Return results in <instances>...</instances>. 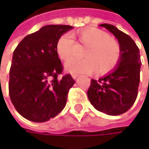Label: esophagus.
I'll return each mask as SVG.
<instances>
[{"label": "esophagus", "mask_w": 149, "mask_h": 149, "mask_svg": "<svg viewBox=\"0 0 149 149\" xmlns=\"http://www.w3.org/2000/svg\"><path fill=\"white\" fill-rule=\"evenodd\" d=\"M72 78H73V79H77V77H78V75L77 74H72Z\"/></svg>", "instance_id": "34e87169"}]
</instances>
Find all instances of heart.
I'll return each mask as SVG.
<instances>
[{
  "instance_id": "heart-1",
  "label": "heart",
  "mask_w": 149,
  "mask_h": 149,
  "mask_svg": "<svg viewBox=\"0 0 149 149\" xmlns=\"http://www.w3.org/2000/svg\"><path fill=\"white\" fill-rule=\"evenodd\" d=\"M79 41L87 45L84 59L72 58L65 63V68L71 73H92L97 70L105 73L115 68L120 57V48L114 38L97 28H87L78 32ZM75 40L71 33H65L59 37L56 52L65 61L72 54Z\"/></svg>"
}]
</instances>
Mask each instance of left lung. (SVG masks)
Here are the masks:
<instances>
[{"label": "left lung", "instance_id": "1", "mask_svg": "<svg viewBox=\"0 0 149 149\" xmlns=\"http://www.w3.org/2000/svg\"><path fill=\"white\" fill-rule=\"evenodd\" d=\"M118 40L120 57L116 68L98 81L91 80L88 90L90 103L98 111L117 116L128 111L137 97L140 84V50L133 40L114 25L101 24Z\"/></svg>", "mask_w": 149, "mask_h": 149}]
</instances>
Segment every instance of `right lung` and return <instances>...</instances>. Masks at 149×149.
Returning a JSON list of instances; mask_svg holds the SVG:
<instances>
[{"mask_svg":"<svg viewBox=\"0 0 149 149\" xmlns=\"http://www.w3.org/2000/svg\"><path fill=\"white\" fill-rule=\"evenodd\" d=\"M72 28L45 25L26 36L15 49L9 70V97L16 110L29 120L47 121L66 105L75 81L70 74L58 79L63 66L56 45L59 37Z\"/></svg>","mask_w":149,"mask_h":149,"instance_id":"1","label":"right lung"}]
</instances>
